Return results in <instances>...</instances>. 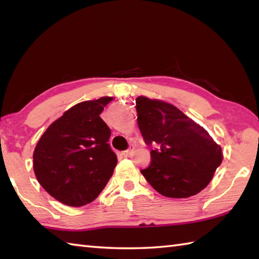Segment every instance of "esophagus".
<instances>
[{
	"mask_svg": "<svg viewBox=\"0 0 259 259\" xmlns=\"http://www.w3.org/2000/svg\"><path fill=\"white\" fill-rule=\"evenodd\" d=\"M134 150H135V146H134V145H131L128 150H125V151H123V152H122V156H123V157H129V156L133 155Z\"/></svg>",
	"mask_w": 259,
	"mask_h": 259,
	"instance_id": "34e87169",
	"label": "esophagus"
}]
</instances>
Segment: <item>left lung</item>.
<instances>
[{
	"label": "left lung",
	"mask_w": 259,
	"mask_h": 259,
	"mask_svg": "<svg viewBox=\"0 0 259 259\" xmlns=\"http://www.w3.org/2000/svg\"><path fill=\"white\" fill-rule=\"evenodd\" d=\"M136 106L145 142L157 146L149 167L141 170L153 189L164 197L188 198L206 188L223 161L221 146L172 104L138 97Z\"/></svg>",
	"instance_id": "left-lung-1"
}]
</instances>
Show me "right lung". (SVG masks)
<instances>
[{"label":"right lung","instance_id":"add662e5","mask_svg":"<svg viewBox=\"0 0 259 259\" xmlns=\"http://www.w3.org/2000/svg\"><path fill=\"white\" fill-rule=\"evenodd\" d=\"M111 100L75 104L50 124L33 152L37 181L64 205L81 207L95 200L117 166L108 144L111 130L100 118Z\"/></svg>","mask_w":259,"mask_h":259}]
</instances>
